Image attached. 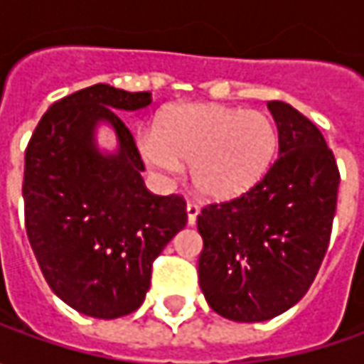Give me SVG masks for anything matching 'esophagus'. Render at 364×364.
Returning <instances> with one entry per match:
<instances>
[{"mask_svg": "<svg viewBox=\"0 0 364 364\" xmlns=\"http://www.w3.org/2000/svg\"><path fill=\"white\" fill-rule=\"evenodd\" d=\"M186 213H188V225H194L198 213H200V206L196 203H192V200H188V204H186Z\"/></svg>", "mask_w": 364, "mask_h": 364, "instance_id": "34e87169", "label": "esophagus"}]
</instances>
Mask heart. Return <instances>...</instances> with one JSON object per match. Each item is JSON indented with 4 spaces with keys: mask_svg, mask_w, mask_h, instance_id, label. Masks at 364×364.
<instances>
[{
    "mask_svg": "<svg viewBox=\"0 0 364 364\" xmlns=\"http://www.w3.org/2000/svg\"><path fill=\"white\" fill-rule=\"evenodd\" d=\"M277 151V129L255 109L178 103L161 111L156 129L139 135V154L164 178L190 164L196 190L208 198H229L253 186Z\"/></svg>",
    "mask_w": 364,
    "mask_h": 364,
    "instance_id": "heart-1",
    "label": "heart"
}]
</instances>
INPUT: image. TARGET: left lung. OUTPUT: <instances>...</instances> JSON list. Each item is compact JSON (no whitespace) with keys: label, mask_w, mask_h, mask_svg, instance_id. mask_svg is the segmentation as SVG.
I'll return each mask as SVG.
<instances>
[{"label":"left lung","mask_w":364,"mask_h":364,"mask_svg":"<svg viewBox=\"0 0 364 364\" xmlns=\"http://www.w3.org/2000/svg\"><path fill=\"white\" fill-rule=\"evenodd\" d=\"M277 158L251 188L210 203L198 279L208 306L235 322H263L306 296L326 255L341 172L324 135L298 109L267 103Z\"/></svg>","instance_id":"left-lung-1"}]
</instances>
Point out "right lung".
I'll return each instance as SVG.
<instances>
[{
  "label": "right lung",
  "mask_w": 364,
  "mask_h": 364,
  "mask_svg": "<svg viewBox=\"0 0 364 364\" xmlns=\"http://www.w3.org/2000/svg\"><path fill=\"white\" fill-rule=\"evenodd\" d=\"M149 103L151 92L92 85L50 105L26 147V232L50 289L80 314L113 320L135 312L154 259L188 220L180 194L146 188L144 160L117 113ZM99 120L118 133L115 156L94 147Z\"/></svg>",
  "instance_id": "add662e5"
}]
</instances>
